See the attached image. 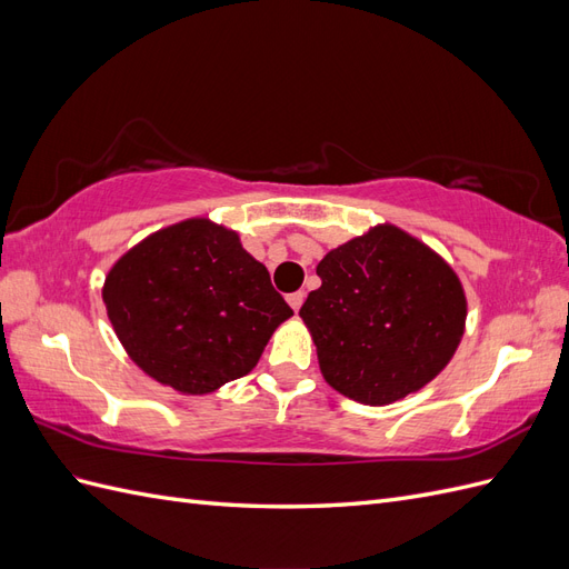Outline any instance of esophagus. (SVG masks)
I'll return each mask as SVG.
<instances>
[{
    "instance_id": "1",
    "label": "esophagus",
    "mask_w": 569,
    "mask_h": 569,
    "mask_svg": "<svg viewBox=\"0 0 569 569\" xmlns=\"http://www.w3.org/2000/svg\"><path fill=\"white\" fill-rule=\"evenodd\" d=\"M287 301H289L291 308H295V311H299L301 303H303V291H295V295L287 297Z\"/></svg>"
}]
</instances>
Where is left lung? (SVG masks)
<instances>
[{
    "mask_svg": "<svg viewBox=\"0 0 569 569\" xmlns=\"http://www.w3.org/2000/svg\"><path fill=\"white\" fill-rule=\"evenodd\" d=\"M301 306L325 382L366 406L422 389L449 366L468 318L453 268L396 226L327 253Z\"/></svg>",
    "mask_w": 569,
    "mask_h": 569,
    "instance_id": "obj_1",
    "label": "left lung"
}]
</instances>
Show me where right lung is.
I'll return each instance as SVG.
<instances>
[{"instance_id":"1","label":"right lung","mask_w":569,"mask_h":569,"mask_svg":"<svg viewBox=\"0 0 569 569\" xmlns=\"http://www.w3.org/2000/svg\"><path fill=\"white\" fill-rule=\"evenodd\" d=\"M101 297L134 363L192 396L249 375L295 316L237 232L206 218L176 222L120 256Z\"/></svg>"}]
</instances>
